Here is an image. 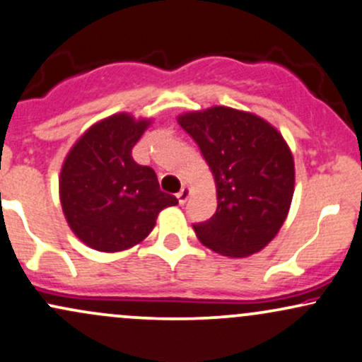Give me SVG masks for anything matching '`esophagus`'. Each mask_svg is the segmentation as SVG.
<instances>
[{
  "label": "esophagus",
  "instance_id": "esophagus-1",
  "mask_svg": "<svg viewBox=\"0 0 362 362\" xmlns=\"http://www.w3.org/2000/svg\"><path fill=\"white\" fill-rule=\"evenodd\" d=\"M189 195H190V189H189V187H182V190H180V192L177 194V199H178V202H180V204L184 206L185 202H187V199H189Z\"/></svg>",
  "mask_w": 362,
  "mask_h": 362
}]
</instances>
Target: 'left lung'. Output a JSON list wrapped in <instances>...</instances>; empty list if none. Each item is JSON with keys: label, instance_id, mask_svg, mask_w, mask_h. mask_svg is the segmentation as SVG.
<instances>
[{"label": "left lung", "instance_id": "8db88e82", "mask_svg": "<svg viewBox=\"0 0 362 362\" xmlns=\"http://www.w3.org/2000/svg\"><path fill=\"white\" fill-rule=\"evenodd\" d=\"M213 172L218 209L192 224L202 245L242 259L272 242L289 213L294 160L281 132L250 112L230 107L178 115Z\"/></svg>", "mask_w": 362, "mask_h": 362}]
</instances>
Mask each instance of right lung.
I'll list each match as a JSON object with an SVG mask.
<instances>
[{"instance_id": "obj_1", "label": "right lung", "mask_w": 362, "mask_h": 362, "mask_svg": "<svg viewBox=\"0 0 362 362\" xmlns=\"http://www.w3.org/2000/svg\"><path fill=\"white\" fill-rule=\"evenodd\" d=\"M151 120L115 114L93 124L61 168L62 213L73 233L98 252L143 242L177 197L161 192L155 170L138 165L132 148Z\"/></svg>"}]
</instances>
